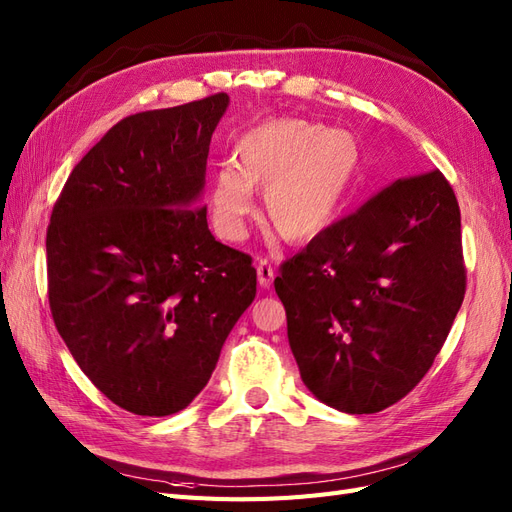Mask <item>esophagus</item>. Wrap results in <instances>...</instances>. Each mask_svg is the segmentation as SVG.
Segmentation results:
<instances>
[{
  "instance_id": "1",
  "label": "esophagus",
  "mask_w": 512,
  "mask_h": 512,
  "mask_svg": "<svg viewBox=\"0 0 512 512\" xmlns=\"http://www.w3.org/2000/svg\"><path fill=\"white\" fill-rule=\"evenodd\" d=\"M256 271H258V284L262 286V288H271V284H273V277H275V269H273V265L269 260H258V267H256Z\"/></svg>"
}]
</instances>
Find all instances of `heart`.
Segmentation results:
<instances>
[{
	"label": "heart",
	"instance_id": "b5f03b06",
	"mask_svg": "<svg viewBox=\"0 0 512 512\" xmlns=\"http://www.w3.org/2000/svg\"><path fill=\"white\" fill-rule=\"evenodd\" d=\"M235 166L213 175L209 205L215 230L241 239L262 188L267 224L290 243L320 239L339 218L363 177L356 136L299 117H271L245 130L235 143Z\"/></svg>",
	"mask_w": 512,
	"mask_h": 512
}]
</instances>
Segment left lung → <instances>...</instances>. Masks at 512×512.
<instances>
[{"instance_id": "8db88e82", "label": "left lung", "mask_w": 512, "mask_h": 512, "mask_svg": "<svg viewBox=\"0 0 512 512\" xmlns=\"http://www.w3.org/2000/svg\"><path fill=\"white\" fill-rule=\"evenodd\" d=\"M275 292L316 399L348 414L393 406L429 371L466 294L453 188L440 170L397 179L286 260Z\"/></svg>"}]
</instances>
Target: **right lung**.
<instances>
[{
    "instance_id": "obj_1",
    "label": "right lung",
    "mask_w": 512,
    "mask_h": 512,
    "mask_svg": "<svg viewBox=\"0 0 512 512\" xmlns=\"http://www.w3.org/2000/svg\"><path fill=\"white\" fill-rule=\"evenodd\" d=\"M228 102L215 94L119 121L53 207L55 327L83 374L132 414L190 406L256 297L252 258L215 241L200 207Z\"/></svg>"
}]
</instances>
